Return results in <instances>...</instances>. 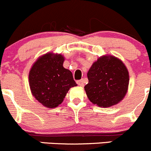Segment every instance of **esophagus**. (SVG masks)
<instances>
[{
    "label": "esophagus",
    "instance_id": "1",
    "mask_svg": "<svg viewBox=\"0 0 151 151\" xmlns=\"http://www.w3.org/2000/svg\"><path fill=\"white\" fill-rule=\"evenodd\" d=\"M84 83H85V80L84 79H81L77 81V84H78L79 86H81V87L84 86Z\"/></svg>",
    "mask_w": 151,
    "mask_h": 151
}]
</instances>
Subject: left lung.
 <instances>
[{"instance_id":"8db88e82","label":"left lung","mask_w":151,"mask_h":151,"mask_svg":"<svg viewBox=\"0 0 151 151\" xmlns=\"http://www.w3.org/2000/svg\"><path fill=\"white\" fill-rule=\"evenodd\" d=\"M88 78V84L85 86L87 96L100 107L117 104L127 92L129 73L123 62L114 56L99 58L93 63Z\"/></svg>"}]
</instances>
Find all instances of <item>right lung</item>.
I'll list each match as a JSON object with an SVG mask.
<instances>
[{"label": "right lung", "instance_id": "add662e5", "mask_svg": "<svg viewBox=\"0 0 151 151\" xmlns=\"http://www.w3.org/2000/svg\"><path fill=\"white\" fill-rule=\"evenodd\" d=\"M63 61L61 55L45 54L34 63L29 73L33 96L45 107L59 106L70 88L77 86L71 72L63 66Z\"/></svg>", "mask_w": 151, "mask_h": 151}]
</instances>
